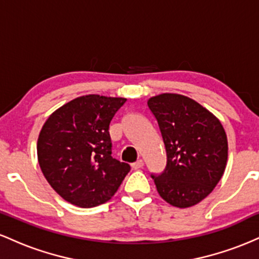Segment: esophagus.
Wrapping results in <instances>:
<instances>
[{
	"mask_svg": "<svg viewBox=\"0 0 259 259\" xmlns=\"http://www.w3.org/2000/svg\"><path fill=\"white\" fill-rule=\"evenodd\" d=\"M132 167H133V169H140V168H142V167H144V160H142V159H138V160H136V162L133 163Z\"/></svg>",
	"mask_w": 259,
	"mask_h": 259,
	"instance_id": "esophagus-1",
	"label": "esophagus"
}]
</instances>
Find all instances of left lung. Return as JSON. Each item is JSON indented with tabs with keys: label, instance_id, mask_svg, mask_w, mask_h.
<instances>
[{
	"label": "left lung",
	"instance_id": "obj_1",
	"mask_svg": "<svg viewBox=\"0 0 259 259\" xmlns=\"http://www.w3.org/2000/svg\"><path fill=\"white\" fill-rule=\"evenodd\" d=\"M158 123L167 164L151 174L157 191L171 206L186 208L207 197L219 183L228 160L224 127L196 101L162 94L147 102Z\"/></svg>",
	"mask_w": 259,
	"mask_h": 259
}]
</instances>
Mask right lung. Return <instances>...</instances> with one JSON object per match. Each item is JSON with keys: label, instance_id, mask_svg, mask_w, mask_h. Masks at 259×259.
Returning <instances> with one entry per match:
<instances>
[{"label": "right lung", "instance_id": "1", "mask_svg": "<svg viewBox=\"0 0 259 259\" xmlns=\"http://www.w3.org/2000/svg\"><path fill=\"white\" fill-rule=\"evenodd\" d=\"M126 102L121 97L88 95L62 106L44 124L37 158L50 185L81 208L105 203L130 171L112 157L109 124Z\"/></svg>", "mask_w": 259, "mask_h": 259}]
</instances>
